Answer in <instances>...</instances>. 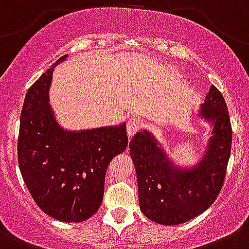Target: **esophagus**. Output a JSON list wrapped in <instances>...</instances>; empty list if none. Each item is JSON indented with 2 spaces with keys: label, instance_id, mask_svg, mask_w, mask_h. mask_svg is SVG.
Wrapping results in <instances>:
<instances>
[{
  "label": "esophagus",
  "instance_id": "34e87169",
  "mask_svg": "<svg viewBox=\"0 0 249 249\" xmlns=\"http://www.w3.org/2000/svg\"><path fill=\"white\" fill-rule=\"evenodd\" d=\"M142 126H143V123H142V121L139 118H131L128 121V123H127V133H128V137L134 136L142 128Z\"/></svg>",
  "mask_w": 249,
  "mask_h": 249
}]
</instances>
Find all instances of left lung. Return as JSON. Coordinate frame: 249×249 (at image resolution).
<instances>
[{
    "mask_svg": "<svg viewBox=\"0 0 249 249\" xmlns=\"http://www.w3.org/2000/svg\"><path fill=\"white\" fill-rule=\"evenodd\" d=\"M200 116L213 122V137L202 161L193 169L176 167L148 131L129 143L137 172L139 207L161 225L189 221L208 209L219 196L231 154L232 128L222 94L212 85Z\"/></svg>",
    "mask_w": 249,
    "mask_h": 249,
    "instance_id": "obj_1",
    "label": "left lung"
}]
</instances>
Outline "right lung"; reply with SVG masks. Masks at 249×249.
<instances>
[{
    "label": "right lung",
    "instance_id": "1",
    "mask_svg": "<svg viewBox=\"0 0 249 249\" xmlns=\"http://www.w3.org/2000/svg\"><path fill=\"white\" fill-rule=\"evenodd\" d=\"M55 65L25 95L20 112L18 164L37 207L53 219L82 222L93 216L104 197L110 161L126 150V123L68 132L56 122L49 104Z\"/></svg>",
    "mask_w": 249,
    "mask_h": 249
}]
</instances>
